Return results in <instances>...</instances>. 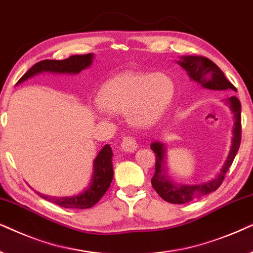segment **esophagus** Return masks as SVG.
I'll list each match as a JSON object with an SVG mask.
<instances>
[{"instance_id": "obj_1", "label": "esophagus", "mask_w": 253, "mask_h": 253, "mask_svg": "<svg viewBox=\"0 0 253 253\" xmlns=\"http://www.w3.org/2000/svg\"><path fill=\"white\" fill-rule=\"evenodd\" d=\"M121 147H123V149L125 151H127V153H134V151L137 149L136 140L133 139L132 136L124 137L123 143H121Z\"/></svg>"}]
</instances>
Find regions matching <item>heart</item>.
<instances>
[{"label": "heart", "mask_w": 253, "mask_h": 253, "mask_svg": "<svg viewBox=\"0 0 253 253\" xmlns=\"http://www.w3.org/2000/svg\"><path fill=\"white\" fill-rule=\"evenodd\" d=\"M174 92V82L167 74L127 72L106 81L97 92L96 102L104 112H127L130 125L147 128L167 113Z\"/></svg>", "instance_id": "heart-1"}]
</instances>
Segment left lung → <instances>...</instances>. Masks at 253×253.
Returning a JSON list of instances; mask_svg holds the SVG:
<instances>
[{
	"mask_svg": "<svg viewBox=\"0 0 253 253\" xmlns=\"http://www.w3.org/2000/svg\"><path fill=\"white\" fill-rule=\"evenodd\" d=\"M178 63L188 73V75L193 81H195L201 86L210 90H232L237 91L234 84L229 82L225 79L222 70L211 61V60L205 58V56H181L180 61ZM227 103L230 105L235 117V127H234V137H232V144L230 153L225 161L221 172L214 179L206 183L195 184V185H179L173 184L172 181L168 179L164 174V146L160 142L151 143V150L155 153L156 162H155V174L151 178V185L154 190L157 192L158 195L163 200L170 204H186L190 201L198 199L216 191L223 181L225 173L228 172L229 168L231 167L234 158L236 156L242 140V119H241V103L237 97L231 96L227 98Z\"/></svg>",
	"mask_w": 253,
	"mask_h": 253,
	"instance_id": "obj_1",
	"label": "left lung"
}]
</instances>
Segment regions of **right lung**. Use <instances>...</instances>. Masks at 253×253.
Listing matches in <instances>:
<instances>
[{"label":"right lung","instance_id":"obj_1","mask_svg":"<svg viewBox=\"0 0 253 253\" xmlns=\"http://www.w3.org/2000/svg\"><path fill=\"white\" fill-rule=\"evenodd\" d=\"M93 54H82V55H72L65 60H42L32 66L17 83L24 82L36 74L42 72L49 73H65V74H79L84 68H87L92 62ZM112 149L110 144L102 148L97 157L93 161V173L91 184L83 193L74 197L56 198L48 197L38 193L40 197L49 203L58 205L63 208H75V210H85L98 203L102 197L109 190L113 179V167H112Z\"/></svg>","mask_w":253,"mask_h":253}]
</instances>
